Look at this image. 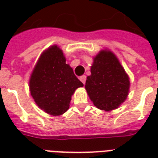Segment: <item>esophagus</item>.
<instances>
[{
	"mask_svg": "<svg viewBox=\"0 0 158 158\" xmlns=\"http://www.w3.org/2000/svg\"><path fill=\"white\" fill-rule=\"evenodd\" d=\"M79 79H80V81L84 84H85V82H86V76H85V75H82V76H80Z\"/></svg>",
	"mask_w": 158,
	"mask_h": 158,
	"instance_id": "34e87169",
	"label": "esophagus"
}]
</instances>
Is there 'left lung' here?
Here are the masks:
<instances>
[{"label": "left lung", "instance_id": "obj_1", "mask_svg": "<svg viewBox=\"0 0 158 158\" xmlns=\"http://www.w3.org/2000/svg\"><path fill=\"white\" fill-rule=\"evenodd\" d=\"M129 89V76L117 57L110 51H101L94 57L85 84L94 106L106 111L116 109L127 98Z\"/></svg>", "mask_w": 158, "mask_h": 158}]
</instances>
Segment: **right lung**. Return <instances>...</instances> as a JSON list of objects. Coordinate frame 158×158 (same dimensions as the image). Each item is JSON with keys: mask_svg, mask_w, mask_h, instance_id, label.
Listing matches in <instances>:
<instances>
[{"mask_svg": "<svg viewBox=\"0 0 158 158\" xmlns=\"http://www.w3.org/2000/svg\"><path fill=\"white\" fill-rule=\"evenodd\" d=\"M83 86L56 45L41 55L29 80L31 95L36 104L52 115L65 112L75 89Z\"/></svg>", "mask_w": 158, "mask_h": 158, "instance_id": "right-lung-1", "label": "right lung"}]
</instances>
